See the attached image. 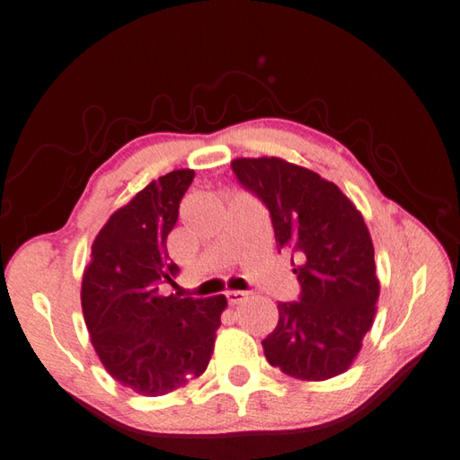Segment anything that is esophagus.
<instances>
[{
  "mask_svg": "<svg viewBox=\"0 0 460 460\" xmlns=\"http://www.w3.org/2000/svg\"><path fill=\"white\" fill-rule=\"evenodd\" d=\"M246 296H248V294L240 292V290H228L226 292V298H228L230 305H240L242 300H246Z\"/></svg>",
  "mask_w": 460,
  "mask_h": 460,
  "instance_id": "obj_1",
  "label": "esophagus"
}]
</instances>
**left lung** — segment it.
<instances>
[{
    "mask_svg": "<svg viewBox=\"0 0 460 460\" xmlns=\"http://www.w3.org/2000/svg\"><path fill=\"white\" fill-rule=\"evenodd\" d=\"M232 170L270 212L279 248L300 258V298L279 302V324L262 341L266 360L300 380L342 375L362 349L380 292L365 218L332 181L282 158H236Z\"/></svg>",
    "mask_w": 460,
    "mask_h": 460,
    "instance_id": "8db88e82",
    "label": "left lung"
}]
</instances>
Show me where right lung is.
<instances>
[{"mask_svg": "<svg viewBox=\"0 0 460 460\" xmlns=\"http://www.w3.org/2000/svg\"><path fill=\"white\" fill-rule=\"evenodd\" d=\"M194 170L150 181L98 232L82 279V310L103 368L142 396L188 386L212 358L226 296H162L178 274L168 234Z\"/></svg>", "mask_w": 460, "mask_h": 460, "instance_id": "1", "label": "right lung"}]
</instances>
